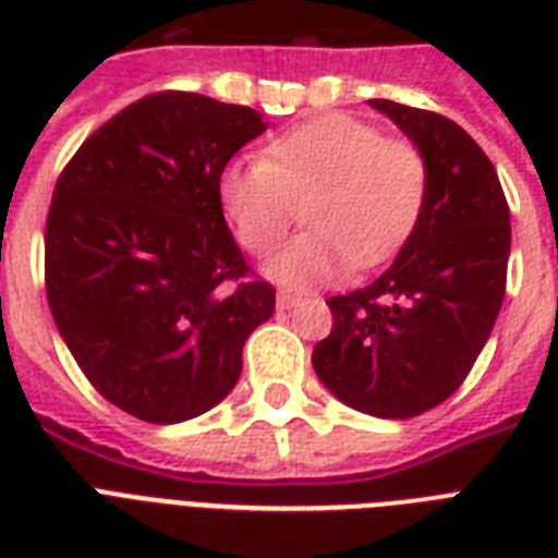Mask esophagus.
Listing matches in <instances>:
<instances>
[{
    "mask_svg": "<svg viewBox=\"0 0 558 558\" xmlns=\"http://www.w3.org/2000/svg\"><path fill=\"white\" fill-rule=\"evenodd\" d=\"M301 304V298L289 295V292H278V310H292V306Z\"/></svg>",
    "mask_w": 558,
    "mask_h": 558,
    "instance_id": "esophagus-1",
    "label": "esophagus"
}]
</instances>
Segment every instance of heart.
Masks as SVG:
<instances>
[{
    "label": "heart",
    "instance_id": "heart-1",
    "mask_svg": "<svg viewBox=\"0 0 558 558\" xmlns=\"http://www.w3.org/2000/svg\"><path fill=\"white\" fill-rule=\"evenodd\" d=\"M428 161L416 144L385 138L353 116H322L271 138L263 159L219 177V205L245 252L269 254L301 217L306 231L266 275L310 289L348 266H379L414 234L428 199Z\"/></svg>",
    "mask_w": 558,
    "mask_h": 558
}]
</instances>
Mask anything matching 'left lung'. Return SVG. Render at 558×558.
I'll use <instances>...</instances> for the list:
<instances>
[{
  "label": "left lung",
  "mask_w": 558,
  "mask_h": 558,
  "mask_svg": "<svg viewBox=\"0 0 558 558\" xmlns=\"http://www.w3.org/2000/svg\"><path fill=\"white\" fill-rule=\"evenodd\" d=\"M423 150L428 199L414 234L371 287L327 301L318 379L362 414L408 420L463 385L507 287L510 208L493 161L449 118L371 100Z\"/></svg>",
  "instance_id": "8db88e82"
}]
</instances>
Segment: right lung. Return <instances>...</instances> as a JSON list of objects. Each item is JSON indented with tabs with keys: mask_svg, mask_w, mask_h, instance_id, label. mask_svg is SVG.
Masks as SVG:
<instances>
[{
	"mask_svg": "<svg viewBox=\"0 0 558 558\" xmlns=\"http://www.w3.org/2000/svg\"><path fill=\"white\" fill-rule=\"evenodd\" d=\"M263 130L252 107L159 92L95 130L57 179L48 306L100 397L144 423L222 402L275 313L219 205L222 170Z\"/></svg>",
	"mask_w": 558,
	"mask_h": 558,
	"instance_id": "add662e5",
	"label": "right lung"
}]
</instances>
